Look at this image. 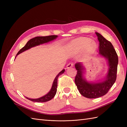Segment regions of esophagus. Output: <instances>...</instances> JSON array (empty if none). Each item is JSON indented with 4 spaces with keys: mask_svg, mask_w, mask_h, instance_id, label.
<instances>
[{
    "mask_svg": "<svg viewBox=\"0 0 127 127\" xmlns=\"http://www.w3.org/2000/svg\"><path fill=\"white\" fill-rule=\"evenodd\" d=\"M73 66H74V64H73L72 63H69L67 64V68L69 69V68H71V67H73Z\"/></svg>",
    "mask_w": 127,
    "mask_h": 127,
    "instance_id": "obj_1",
    "label": "esophagus"
}]
</instances>
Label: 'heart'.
I'll return each instance as SVG.
<instances>
[{
  "label": "heart",
  "instance_id": "obj_1",
  "mask_svg": "<svg viewBox=\"0 0 127 127\" xmlns=\"http://www.w3.org/2000/svg\"><path fill=\"white\" fill-rule=\"evenodd\" d=\"M74 44L79 50L85 49L87 53L93 52L96 49V45L93 41H90V39L85 37L78 38L74 41Z\"/></svg>",
  "mask_w": 127,
  "mask_h": 127
}]
</instances>
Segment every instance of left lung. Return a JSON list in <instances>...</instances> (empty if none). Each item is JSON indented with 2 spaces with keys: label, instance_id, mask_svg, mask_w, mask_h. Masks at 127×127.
Instances as JSON below:
<instances>
[{
  "label": "left lung",
  "instance_id": "left-lung-1",
  "mask_svg": "<svg viewBox=\"0 0 127 127\" xmlns=\"http://www.w3.org/2000/svg\"><path fill=\"white\" fill-rule=\"evenodd\" d=\"M99 42V54L106 58L108 60L109 71L104 81L97 83H88L83 78L84 68L78 63L75 64L77 70L75 83L79 93L84 97L88 98H95L105 95L113 86L117 78L118 57L110 41L105 39L101 34L96 32Z\"/></svg>",
  "mask_w": 127,
  "mask_h": 127
}]
</instances>
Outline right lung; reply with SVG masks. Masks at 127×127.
Instances as JSON below:
<instances>
[{"label":"right lung","mask_w":127,"mask_h":127,"mask_svg":"<svg viewBox=\"0 0 127 127\" xmlns=\"http://www.w3.org/2000/svg\"><path fill=\"white\" fill-rule=\"evenodd\" d=\"M57 35H49V36H37L33 38V39L30 40L25 45L23 48H22L20 51H18L16 56L20 54V53L25 51L26 50H28L32 47H34L35 46L39 45L41 44H43L45 43H47V42L52 41L55 40L57 37ZM64 69H63L62 71H61L58 75L55 78L54 81H53L52 86L51 87V89L49 93L46 94L45 95L41 97L36 99H33V98H29L26 97L27 99H29V100L33 101V102H45L51 100L52 98L54 97L56 93H57V88L58 85V78L59 76L64 72Z\"/></svg>","instance_id":"right-lung-1"}]
</instances>
